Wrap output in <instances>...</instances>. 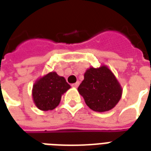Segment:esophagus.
<instances>
[{
  "label": "esophagus",
  "mask_w": 151,
  "mask_h": 151,
  "mask_svg": "<svg viewBox=\"0 0 151 151\" xmlns=\"http://www.w3.org/2000/svg\"><path fill=\"white\" fill-rule=\"evenodd\" d=\"M78 86H79V81H77L76 83L72 84V86L73 87V88H77V87H78Z\"/></svg>",
  "instance_id": "1"
}]
</instances>
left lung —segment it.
<instances>
[{
	"label": "left lung",
	"instance_id": "1",
	"mask_svg": "<svg viewBox=\"0 0 151 151\" xmlns=\"http://www.w3.org/2000/svg\"><path fill=\"white\" fill-rule=\"evenodd\" d=\"M79 93L91 110L106 112L112 110L120 101L122 88L111 70L105 65L90 67L84 80L78 88Z\"/></svg>",
	"mask_w": 151,
	"mask_h": 151
}]
</instances>
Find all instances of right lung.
<instances>
[{
	"label": "right lung",
	"instance_id": "right-lung-1",
	"mask_svg": "<svg viewBox=\"0 0 151 151\" xmlns=\"http://www.w3.org/2000/svg\"><path fill=\"white\" fill-rule=\"evenodd\" d=\"M70 88L63 77L50 72L39 78L32 90L33 102L39 110L48 111L55 109L60 103L62 94Z\"/></svg>",
	"mask_w": 151,
	"mask_h": 151
}]
</instances>
